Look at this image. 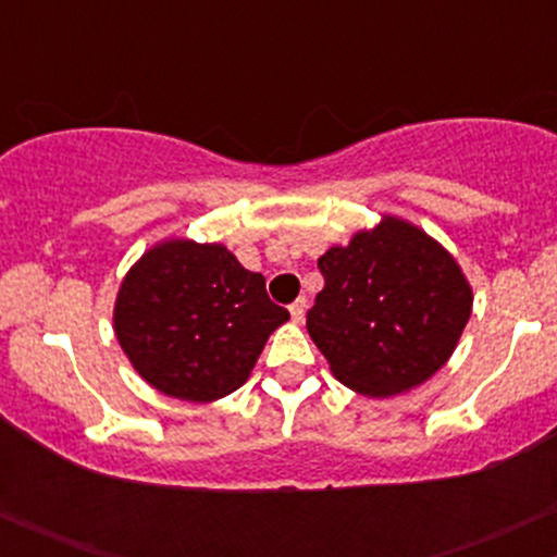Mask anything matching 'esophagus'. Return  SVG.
<instances>
[{"mask_svg": "<svg viewBox=\"0 0 557 557\" xmlns=\"http://www.w3.org/2000/svg\"><path fill=\"white\" fill-rule=\"evenodd\" d=\"M290 317H293V322H304V317H306V298L293 300V304H290Z\"/></svg>", "mask_w": 557, "mask_h": 557, "instance_id": "1", "label": "esophagus"}]
</instances>
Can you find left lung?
Wrapping results in <instances>:
<instances>
[{
    "mask_svg": "<svg viewBox=\"0 0 557 557\" xmlns=\"http://www.w3.org/2000/svg\"><path fill=\"white\" fill-rule=\"evenodd\" d=\"M324 287L306 317L345 387L389 398L445 367L471 317V285L424 230L382 216L317 261Z\"/></svg>",
    "mask_w": 557,
    "mask_h": 557,
    "instance_id": "1",
    "label": "left lung"
}]
</instances>
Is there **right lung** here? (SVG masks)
I'll use <instances>...</instances> for the list:
<instances>
[{
  "label": "right lung",
  "instance_id": "obj_1",
  "mask_svg": "<svg viewBox=\"0 0 557 557\" xmlns=\"http://www.w3.org/2000/svg\"><path fill=\"white\" fill-rule=\"evenodd\" d=\"M290 314L222 243L151 246L120 285L114 335L133 369L170 398L212 403L251 374Z\"/></svg>",
  "mask_w": 557,
  "mask_h": 557
}]
</instances>
